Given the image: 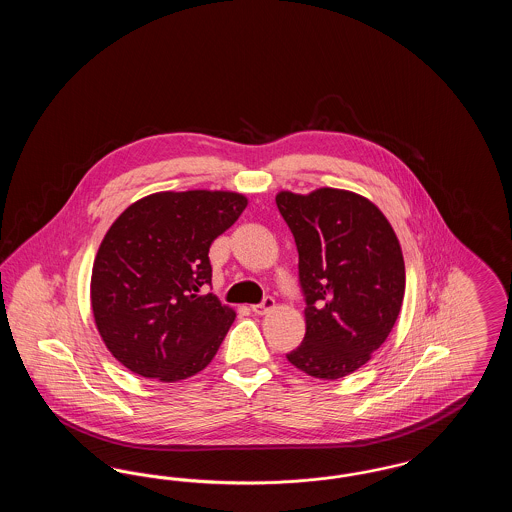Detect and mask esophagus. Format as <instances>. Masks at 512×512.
<instances>
[{
	"mask_svg": "<svg viewBox=\"0 0 512 512\" xmlns=\"http://www.w3.org/2000/svg\"><path fill=\"white\" fill-rule=\"evenodd\" d=\"M274 309V299L267 295L259 305H253L251 307V311L255 313V315H267L268 311H272Z\"/></svg>",
	"mask_w": 512,
	"mask_h": 512,
	"instance_id": "1",
	"label": "esophagus"
}]
</instances>
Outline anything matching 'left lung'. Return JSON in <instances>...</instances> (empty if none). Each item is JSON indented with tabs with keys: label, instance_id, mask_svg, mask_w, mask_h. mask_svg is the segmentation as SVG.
I'll return each mask as SVG.
<instances>
[{
	"label": "left lung",
	"instance_id": "left-lung-1",
	"mask_svg": "<svg viewBox=\"0 0 512 512\" xmlns=\"http://www.w3.org/2000/svg\"><path fill=\"white\" fill-rule=\"evenodd\" d=\"M276 205L297 245L307 305L305 338L286 357L309 376L338 380L390 336L405 293L401 245L382 211L361 195L280 192Z\"/></svg>",
	"mask_w": 512,
	"mask_h": 512
}]
</instances>
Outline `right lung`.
Masks as SVG:
<instances>
[{
    "mask_svg": "<svg viewBox=\"0 0 512 512\" xmlns=\"http://www.w3.org/2000/svg\"><path fill=\"white\" fill-rule=\"evenodd\" d=\"M245 207L232 192H161L113 222L94 261L92 309L121 365L178 382L213 361L236 313L201 293L213 276L209 247Z\"/></svg>",
    "mask_w": 512,
    "mask_h": 512,
    "instance_id": "obj_1",
    "label": "right lung"
}]
</instances>
